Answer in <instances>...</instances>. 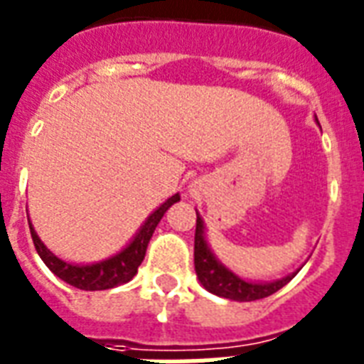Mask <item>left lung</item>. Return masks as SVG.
Returning a JSON list of instances; mask_svg holds the SVG:
<instances>
[{"instance_id": "8db88e82", "label": "left lung", "mask_w": 364, "mask_h": 364, "mask_svg": "<svg viewBox=\"0 0 364 364\" xmlns=\"http://www.w3.org/2000/svg\"><path fill=\"white\" fill-rule=\"evenodd\" d=\"M193 262H196L197 277L208 292H213L216 296L230 298L235 302H252V300L272 296L273 292L283 289L292 279V275H289V277L279 279L273 283H249V281H243L237 275H233L230 269H226L214 258L210 249L207 247V241L203 237V220L199 218V214H197L196 222Z\"/></svg>"}]
</instances>
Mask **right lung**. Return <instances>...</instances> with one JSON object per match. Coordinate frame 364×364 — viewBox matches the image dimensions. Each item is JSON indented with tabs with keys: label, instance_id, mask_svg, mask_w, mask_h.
I'll return each mask as SVG.
<instances>
[{
	"label": "right lung",
	"instance_id": "add662e5",
	"mask_svg": "<svg viewBox=\"0 0 364 364\" xmlns=\"http://www.w3.org/2000/svg\"><path fill=\"white\" fill-rule=\"evenodd\" d=\"M176 201H180L178 193L163 203L161 207L157 208L156 213L151 214L150 218L146 220V224L140 228V232L136 233V237L132 239V243L129 245L125 250H121L119 255H115L114 258H109V260L91 264V266H74V264H68V262L56 258V256L41 243V239L38 237V233L33 232L32 224H30V233H32L33 247L38 250V255L41 256V260L45 262V266L49 267L56 277H60L62 281H66L68 284H72L75 289H114V287H119V284L123 283H129V281L136 275L138 266L142 264L144 256H146V249H148V243H150L151 235L156 232L157 224H159V220L163 218V214L167 213L168 207Z\"/></svg>",
	"mask_w": 364,
	"mask_h": 364
}]
</instances>
